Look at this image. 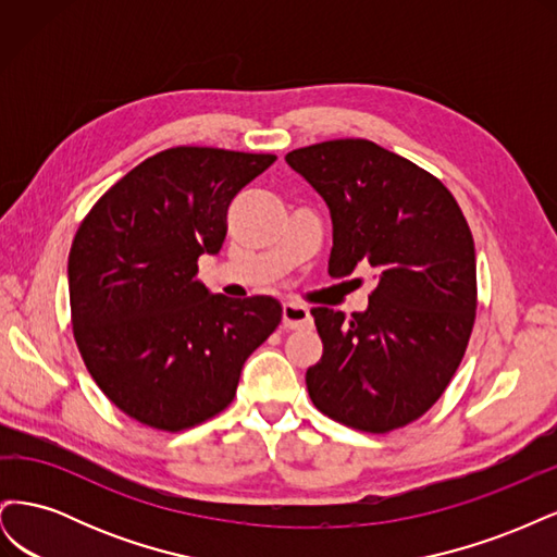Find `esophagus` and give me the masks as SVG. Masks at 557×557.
I'll return each instance as SVG.
<instances>
[{
    "instance_id": "obj_1",
    "label": "esophagus",
    "mask_w": 557,
    "mask_h": 557,
    "mask_svg": "<svg viewBox=\"0 0 557 557\" xmlns=\"http://www.w3.org/2000/svg\"><path fill=\"white\" fill-rule=\"evenodd\" d=\"M311 323V311L305 305H297V301H285L283 305V325L288 330L307 327Z\"/></svg>"
}]
</instances>
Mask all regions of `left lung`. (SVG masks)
Here are the masks:
<instances>
[{
  "mask_svg": "<svg viewBox=\"0 0 557 557\" xmlns=\"http://www.w3.org/2000/svg\"><path fill=\"white\" fill-rule=\"evenodd\" d=\"M332 218L330 276L369 264L364 311L315 307L323 358L307 369L315 407L362 432L423 416L458 369L476 315V252L446 185L367 139H336L285 156Z\"/></svg>",
  "mask_w": 557,
  "mask_h": 557,
  "instance_id": "obj_1",
  "label": "left lung"
}]
</instances>
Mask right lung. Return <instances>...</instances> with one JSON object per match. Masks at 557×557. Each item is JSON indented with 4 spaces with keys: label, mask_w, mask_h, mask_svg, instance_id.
I'll return each mask as SVG.
<instances>
[{
    "label": "right lung",
    "mask_w": 557,
    "mask_h": 557,
    "mask_svg": "<svg viewBox=\"0 0 557 557\" xmlns=\"http://www.w3.org/2000/svg\"><path fill=\"white\" fill-rule=\"evenodd\" d=\"M276 156L178 146L144 160L90 209L66 264L78 350L102 393L144 425L178 432L221 413L244 362L281 323L267 295H213L197 276L225 213Z\"/></svg>",
    "instance_id": "add662e5"
}]
</instances>
